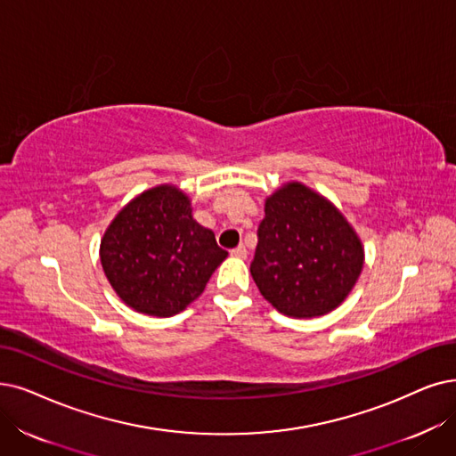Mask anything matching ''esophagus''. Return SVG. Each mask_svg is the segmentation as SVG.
Masks as SVG:
<instances>
[{"label": "esophagus", "instance_id": "34e87169", "mask_svg": "<svg viewBox=\"0 0 456 456\" xmlns=\"http://www.w3.org/2000/svg\"><path fill=\"white\" fill-rule=\"evenodd\" d=\"M230 254H232V256H235V258H247V248H245V245H240V247L232 248Z\"/></svg>", "mask_w": 456, "mask_h": 456}]
</instances>
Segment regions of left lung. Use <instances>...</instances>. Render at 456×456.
Segmentation results:
<instances>
[{
  "label": "left lung",
  "mask_w": 456,
  "mask_h": 456,
  "mask_svg": "<svg viewBox=\"0 0 456 456\" xmlns=\"http://www.w3.org/2000/svg\"><path fill=\"white\" fill-rule=\"evenodd\" d=\"M365 250L344 215L299 181L265 200L250 275L260 294L289 318H316L348 297Z\"/></svg>",
  "instance_id": "obj_1"
}]
</instances>
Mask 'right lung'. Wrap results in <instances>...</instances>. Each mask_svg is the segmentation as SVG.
Wrapping results in <instances>:
<instances>
[{"instance_id":"add662e5","label":"right lung","mask_w":456,"mask_h":456,"mask_svg":"<svg viewBox=\"0 0 456 456\" xmlns=\"http://www.w3.org/2000/svg\"><path fill=\"white\" fill-rule=\"evenodd\" d=\"M226 256L215 233L192 218L189 196L174 185L138 194L101 240V264L116 294L157 318L183 311Z\"/></svg>"}]
</instances>
